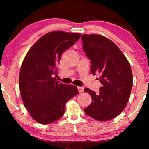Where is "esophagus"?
Returning a JSON list of instances; mask_svg holds the SVG:
<instances>
[{
  "mask_svg": "<svg viewBox=\"0 0 149 149\" xmlns=\"http://www.w3.org/2000/svg\"><path fill=\"white\" fill-rule=\"evenodd\" d=\"M78 90L79 92H83L84 90V88H82V87H78Z\"/></svg>",
  "mask_w": 149,
  "mask_h": 149,
  "instance_id": "1",
  "label": "esophagus"
}]
</instances>
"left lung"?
<instances>
[{
  "label": "left lung",
  "mask_w": 149,
  "mask_h": 149,
  "mask_svg": "<svg viewBox=\"0 0 149 149\" xmlns=\"http://www.w3.org/2000/svg\"><path fill=\"white\" fill-rule=\"evenodd\" d=\"M82 41L91 61V73H98L102 85L98 94L84 90L92 100L85 113L96 120H110L124 110L129 100L133 84L130 64L118 47L103 36L83 34Z\"/></svg>",
  "instance_id": "1"
}]
</instances>
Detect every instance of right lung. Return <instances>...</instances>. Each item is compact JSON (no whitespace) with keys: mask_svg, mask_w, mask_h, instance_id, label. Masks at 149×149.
<instances>
[{"mask_svg":"<svg viewBox=\"0 0 149 149\" xmlns=\"http://www.w3.org/2000/svg\"><path fill=\"white\" fill-rule=\"evenodd\" d=\"M81 36L80 33L55 31L45 34L26 54L19 77L23 103L32 118L49 124L62 117L66 104L78 93L75 85L56 80L61 54Z\"/></svg>","mask_w":149,"mask_h":149,"instance_id":"obj_1","label":"right lung"}]
</instances>
